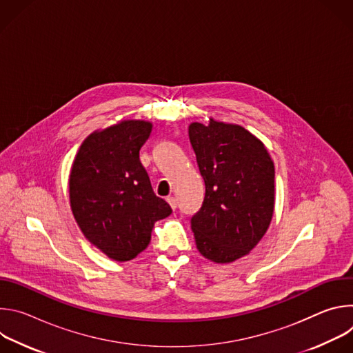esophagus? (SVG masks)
<instances>
[{
	"label": "esophagus",
	"instance_id": "1",
	"mask_svg": "<svg viewBox=\"0 0 353 353\" xmlns=\"http://www.w3.org/2000/svg\"><path fill=\"white\" fill-rule=\"evenodd\" d=\"M166 201H168L169 205H170V208H172L173 211L177 208V199H176L174 196H168V198H166Z\"/></svg>",
	"mask_w": 353,
	"mask_h": 353
}]
</instances>
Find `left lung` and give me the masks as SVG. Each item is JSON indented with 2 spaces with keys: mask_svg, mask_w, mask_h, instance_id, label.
<instances>
[{
  "mask_svg": "<svg viewBox=\"0 0 353 353\" xmlns=\"http://www.w3.org/2000/svg\"><path fill=\"white\" fill-rule=\"evenodd\" d=\"M188 137L205 183L203 207L191 218L205 259L233 263L253 250L270 228L275 169L264 143L237 124L191 123Z\"/></svg>",
  "mask_w": 353,
  "mask_h": 353,
  "instance_id": "left-lung-1",
  "label": "left lung"
}]
</instances>
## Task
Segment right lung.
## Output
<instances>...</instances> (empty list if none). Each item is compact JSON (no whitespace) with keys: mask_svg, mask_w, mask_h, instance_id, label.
<instances>
[{"mask_svg":"<svg viewBox=\"0 0 353 353\" xmlns=\"http://www.w3.org/2000/svg\"><path fill=\"white\" fill-rule=\"evenodd\" d=\"M152 123L124 120L92 132L70 173V203L83 236L116 261L143 251L154 225L172 214L139 161Z\"/></svg>","mask_w":353,"mask_h":353,"instance_id":"obj_1","label":"right lung"}]
</instances>
